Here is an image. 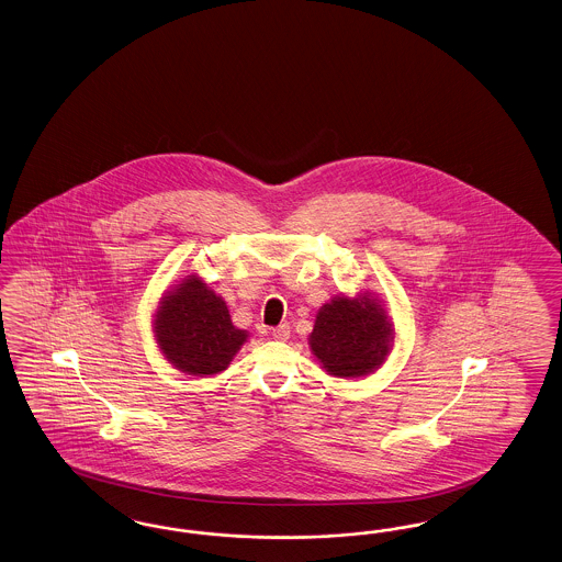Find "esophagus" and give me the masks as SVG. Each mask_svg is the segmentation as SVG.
<instances>
[{"mask_svg": "<svg viewBox=\"0 0 562 562\" xmlns=\"http://www.w3.org/2000/svg\"><path fill=\"white\" fill-rule=\"evenodd\" d=\"M271 337L276 338V340H280V342L289 340V337H291V326H289V324H280V326H276V328L271 330Z\"/></svg>", "mask_w": 562, "mask_h": 562, "instance_id": "1", "label": "esophagus"}]
</instances>
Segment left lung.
I'll return each mask as SVG.
<instances>
[{
    "label": "left lung",
    "instance_id": "8db88e82",
    "mask_svg": "<svg viewBox=\"0 0 562 562\" xmlns=\"http://www.w3.org/2000/svg\"><path fill=\"white\" fill-rule=\"evenodd\" d=\"M307 342L326 374L351 381L374 374L391 356L395 324L376 292H340L317 310Z\"/></svg>",
    "mask_w": 562,
    "mask_h": 562
}]
</instances>
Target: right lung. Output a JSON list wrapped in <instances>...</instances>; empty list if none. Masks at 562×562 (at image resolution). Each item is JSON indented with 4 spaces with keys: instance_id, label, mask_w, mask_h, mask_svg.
Wrapping results in <instances>:
<instances>
[{
    "instance_id": "right-lung-1",
    "label": "right lung",
    "mask_w": 562,
    "mask_h": 562,
    "mask_svg": "<svg viewBox=\"0 0 562 562\" xmlns=\"http://www.w3.org/2000/svg\"><path fill=\"white\" fill-rule=\"evenodd\" d=\"M153 335L167 363L186 376L211 379L229 368L247 342L234 326L224 296L199 273H190L158 299Z\"/></svg>"
}]
</instances>
